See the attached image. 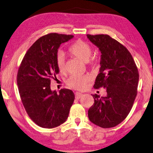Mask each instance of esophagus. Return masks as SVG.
<instances>
[{
	"instance_id": "1",
	"label": "esophagus",
	"mask_w": 153,
	"mask_h": 153,
	"mask_svg": "<svg viewBox=\"0 0 153 153\" xmlns=\"http://www.w3.org/2000/svg\"><path fill=\"white\" fill-rule=\"evenodd\" d=\"M82 96V94L81 93H79V92H76L75 93V97H76V99H79L80 97H81Z\"/></svg>"
}]
</instances>
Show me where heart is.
I'll return each mask as SVG.
<instances>
[{
	"mask_svg": "<svg viewBox=\"0 0 153 153\" xmlns=\"http://www.w3.org/2000/svg\"><path fill=\"white\" fill-rule=\"evenodd\" d=\"M92 47L88 42L77 40L74 42L68 48V52L74 56L78 57L84 62H87L91 68H96L99 63V60L96 57H91L92 54ZM56 66L61 73L66 72V61L65 56L62 52H59L56 56ZM88 75L75 74L72 75L67 81L68 85L76 90H84L89 81Z\"/></svg>",
	"mask_w": 153,
	"mask_h": 153,
	"instance_id": "obj_1",
	"label": "heart"
}]
</instances>
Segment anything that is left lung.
Returning a JSON list of instances; mask_svg holds the SVG:
<instances>
[{
    "label": "left lung",
    "mask_w": 153,
    "mask_h": 153,
    "mask_svg": "<svg viewBox=\"0 0 153 153\" xmlns=\"http://www.w3.org/2000/svg\"><path fill=\"white\" fill-rule=\"evenodd\" d=\"M101 51L100 73L94 85L106 89V97L93 95L94 103L88 111L90 121L111 128L126 118L137 94L139 72L131 54L123 45L108 34H87Z\"/></svg>",
    "instance_id": "obj_1"
}]
</instances>
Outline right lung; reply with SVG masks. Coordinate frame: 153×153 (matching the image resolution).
<instances>
[{"mask_svg": "<svg viewBox=\"0 0 153 153\" xmlns=\"http://www.w3.org/2000/svg\"><path fill=\"white\" fill-rule=\"evenodd\" d=\"M72 37L58 33L40 37L27 50L19 67L17 83L22 104L32 121L43 128L64 123L74 102L72 90L62 89L57 94L50 87L51 80L59 73L57 49Z\"/></svg>", "mask_w": 153, "mask_h": 153, "instance_id": "right-lung-1", "label": "right lung"}]
</instances>
